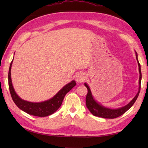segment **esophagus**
Masks as SVG:
<instances>
[{
	"label": "esophagus",
	"instance_id": "esophagus-1",
	"mask_svg": "<svg viewBox=\"0 0 148 148\" xmlns=\"http://www.w3.org/2000/svg\"><path fill=\"white\" fill-rule=\"evenodd\" d=\"M86 78V75L82 72H80L76 75V80L77 83H83Z\"/></svg>",
	"mask_w": 148,
	"mask_h": 148
}]
</instances>
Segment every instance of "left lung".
<instances>
[{
    "label": "left lung",
    "mask_w": 148,
    "mask_h": 148,
    "mask_svg": "<svg viewBox=\"0 0 148 148\" xmlns=\"http://www.w3.org/2000/svg\"><path fill=\"white\" fill-rule=\"evenodd\" d=\"M136 59L137 60L138 65H139V91H138L136 95L135 96L134 98L131 100V101L122 108H119L118 109H111L106 108V107L100 104V103L97 102V100H95L93 95L91 92V90L89 86L86 83H84V86L87 88L88 90V93L86 97V104L87 108L88 109L89 111L92 114L95 116H98V117H101L103 118H109V119H113L116 118L119 116L123 114L124 113L127 111L132 106L134 105L135 102L136 101L138 96L139 95L140 90V83H141V78H142V74H141V71H140V65L138 60V55L136 51Z\"/></svg>",
    "instance_id": "8db88e82"
}]
</instances>
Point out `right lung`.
Masks as SVG:
<instances>
[{"label":"right lung","mask_w":148,"mask_h":148,"mask_svg":"<svg viewBox=\"0 0 148 148\" xmlns=\"http://www.w3.org/2000/svg\"><path fill=\"white\" fill-rule=\"evenodd\" d=\"M12 62H13V59L11 62L8 73L9 88L11 95L12 100L15 103V104L18 106V108L29 114L39 116V117H45V116L53 114L61 106L63 100H64L66 94L76 84V81L72 80L63 87L52 98L45 100V101L40 102H31L27 101V100L21 99L17 95L13 86H12L11 77V69Z\"/></svg>","instance_id":"obj_1"}]
</instances>
